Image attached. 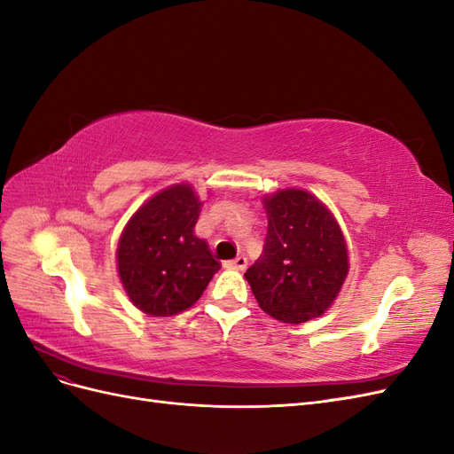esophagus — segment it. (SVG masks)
Returning a JSON list of instances; mask_svg holds the SVG:
<instances>
[{"instance_id": "34e87169", "label": "esophagus", "mask_w": 454, "mask_h": 454, "mask_svg": "<svg viewBox=\"0 0 454 454\" xmlns=\"http://www.w3.org/2000/svg\"><path fill=\"white\" fill-rule=\"evenodd\" d=\"M246 265H248V259H246L244 255H239V257H235V259L225 261V267H227V269L244 270V269H246Z\"/></svg>"}]
</instances>
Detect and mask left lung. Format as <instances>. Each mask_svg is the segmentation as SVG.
<instances>
[{
    "mask_svg": "<svg viewBox=\"0 0 454 454\" xmlns=\"http://www.w3.org/2000/svg\"><path fill=\"white\" fill-rule=\"evenodd\" d=\"M263 204L265 248L244 277L272 318L284 324L318 318L348 274V250L337 219L303 189L277 191Z\"/></svg>",
    "mask_w": 454,
    "mask_h": 454,
    "instance_id": "8db88e82",
    "label": "left lung"
}]
</instances>
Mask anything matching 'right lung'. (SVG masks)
Returning a JSON list of instances; mask_svg holds the SVG:
<instances>
[{"mask_svg": "<svg viewBox=\"0 0 454 454\" xmlns=\"http://www.w3.org/2000/svg\"><path fill=\"white\" fill-rule=\"evenodd\" d=\"M202 202L189 184L159 191L129 219L117 246V269L134 307L172 316L193 307L219 270L195 235Z\"/></svg>", "mask_w": 454, "mask_h": 454, "instance_id": "add662e5", "label": "right lung"}]
</instances>
